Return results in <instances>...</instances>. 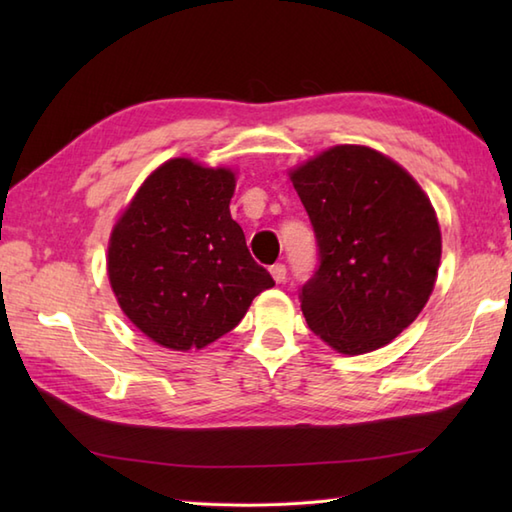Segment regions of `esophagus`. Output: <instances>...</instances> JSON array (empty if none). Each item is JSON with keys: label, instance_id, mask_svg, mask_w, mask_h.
I'll return each mask as SVG.
<instances>
[{"label": "esophagus", "instance_id": "obj_1", "mask_svg": "<svg viewBox=\"0 0 512 512\" xmlns=\"http://www.w3.org/2000/svg\"><path fill=\"white\" fill-rule=\"evenodd\" d=\"M270 275H273V279L277 281V284H284V281H286V266L284 264L270 266Z\"/></svg>", "mask_w": 512, "mask_h": 512}]
</instances>
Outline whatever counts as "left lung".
<instances>
[{
	"mask_svg": "<svg viewBox=\"0 0 512 512\" xmlns=\"http://www.w3.org/2000/svg\"><path fill=\"white\" fill-rule=\"evenodd\" d=\"M290 180L319 246V268L299 295L308 328L350 356L394 341L427 306L442 255L420 184L361 145L323 151Z\"/></svg>",
	"mask_w": 512,
	"mask_h": 512,
	"instance_id": "1",
	"label": "left lung"
}]
</instances>
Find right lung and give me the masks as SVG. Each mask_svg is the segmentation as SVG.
I'll use <instances>...</instances> for the list:
<instances>
[{"instance_id":"add662e5","label":"right lung","mask_w":512,"mask_h":512,"mask_svg":"<svg viewBox=\"0 0 512 512\" xmlns=\"http://www.w3.org/2000/svg\"><path fill=\"white\" fill-rule=\"evenodd\" d=\"M235 173L189 158L160 165L110 237L107 275L118 306L162 347L202 350L275 286L231 217Z\"/></svg>"}]
</instances>
